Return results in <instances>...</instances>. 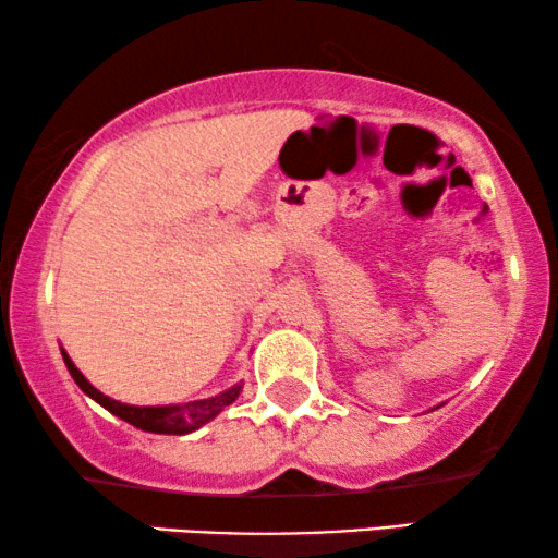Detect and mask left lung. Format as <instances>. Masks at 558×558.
I'll list each match as a JSON object with an SVG mask.
<instances>
[{
    "instance_id": "8db88e82",
    "label": "left lung",
    "mask_w": 558,
    "mask_h": 558,
    "mask_svg": "<svg viewBox=\"0 0 558 558\" xmlns=\"http://www.w3.org/2000/svg\"><path fill=\"white\" fill-rule=\"evenodd\" d=\"M435 410H437V407H435Z\"/></svg>"
}]
</instances>
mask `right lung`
Returning a JSON list of instances; mask_svg holds the SVG:
<instances>
[{
	"mask_svg": "<svg viewBox=\"0 0 558 558\" xmlns=\"http://www.w3.org/2000/svg\"><path fill=\"white\" fill-rule=\"evenodd\" d=\"M62 351V361H65L70 376H73L77 387H81L85 395L108 410L116 417H121L129 425L144 429V433H154V435H190L194 429H199L202 425H207L217 417L225 407H230L234 399L240 397L242 391V381L234 384V387L219 391V395L209 397V399H197V402H186V404H159V407H136V404H123L119 399L106 397L104 391H98L93 384L85 379L81 374V368L73 364V359L68 356L65 349Z\"/></svg>",
	"mask_w": 558,
	"mask_h": 558,
	"instance_id": "obj_1",
	"label": "right lung"
}]
</instances>
